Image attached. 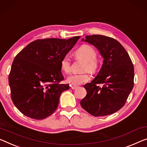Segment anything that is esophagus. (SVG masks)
Wrapping results in <instances>:
<instances>
[{"mask_svg":"<svg viewBox=\"0 0 147 147\" xmlns=\"http://www.w3.org/2000/svg\"><path fill=\"white\" fill-rule=\"evenodd\" d=\"M70 87H71V89H77V88H78V86H76V85H70Z\"/></svg>","mask_w":147,"mask_h":147,"instance_id":"1","label":"esophagus"}]
</instances>
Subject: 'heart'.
I'll use <instances>...</instances> for the list:
<instances>
[{"mask_svg":"<svg viewBox=\"0 0 147 147\" xmlns=\"http://www.w3.org/2000/svg\"><path fill=\"white\" fill-rule=\"evenodd\" d=\"M76 58L84 61L83 70L95 73L99 66V60L96 56V51L93 47L89 45H82L75 52ZM60 67L65 74H69L71 71V62L67 56H65L60 61ZM90 77L87 72L82 74H71L67 77V83L73 85H79L87 82Z\"/></svg>","mask_w":147,"mask_h":147,"instance_id":"b5f03b06","label":"heart"}]
</instances>
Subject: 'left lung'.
<instances>
[{
	"mask_svg": "<svg viewBox=\"0 0 147 147\" xmlns=\"http://www.w3.org/2000/svg\"><path fill=\"white\" fill-rule=\"evenodd\" d=\"M85 41L98 49L104 61L96 78L84 85L87 95L80 105L94 116L112 114L123 107L132 91L134 64L127 52L114 38L100 35H87Z\"/></svg>",
	"mask_w": 147,
	"mask_h": 147,
	"instance_id": "8db88e82",
	"label": "left lung"
}]
</instances>
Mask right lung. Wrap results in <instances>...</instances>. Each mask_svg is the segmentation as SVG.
Instances as JSON below:
<instances>
[{
    "label": "right lung",
    "instance_id": "add662e5",
    "mask_svg": "<svg viewBox=\"0 0 147 147\" xmlns=\"http://www.w3.org/2000/svg\"><path fill=\"white\" fill-rule=\"evenodd\" d=\"M80 37L35 40L16 56L8 82L13 105L25 116L42 119L56 110L61 93L69 88L61 83L60 61Z\"/></svg>",
    "mask_w": 147,
    "mask_h": 147
}]
</instances>
